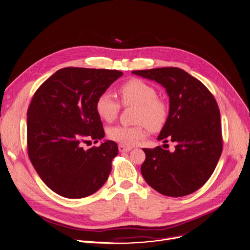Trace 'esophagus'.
<instances>
[{
	"label": "esophagus",
	"mask_w": 250,
	"mask_h": 250,
	"mask_svg": "<svg viewBox=\"0 0 250 250\" xmlns=\"http://www.w3.org/2000/svg\"><path fill=\"white\" fill-rule=\"evenodd\" d=\"M131 149L132 148L129 147V146H125L123 145H119V151H120V152H128V151H130Z\"/></svg>",
	"instance_id": "1"
}]
</instances>
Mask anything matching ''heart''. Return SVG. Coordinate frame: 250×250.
<instances>
[{
  "label": "heart",
  "mask_w": 250,
  "mask_h": 250,
  "mask_svg": "<svg viewBox=\"0 0 250 250\" xmlns=\"http://www.w3.org/2000/svg\"><path fill=\"white\" fill-rule=\"evenodd\" d=\"M121 102L124 105H135L133 126L117 125L109 129L111 139L125 146H136L146 135L147 128L158 131L166 124L169 117V104L158 97L157 89L144 80L130 79L119 87ZM96 111L102 120L114 121L120 104L109 91L102 92L96 102Z\"/></svg>",
  "instance_id": "1"
}]
</instances>
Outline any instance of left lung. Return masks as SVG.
Segmentation results:
<instances>
[{
	"label": "left lung",
	"mask_w": 250,
	"mask_h": 250,
	"mask_svg": "<svg viewBox=\"0 0 250 250\" xmlns=\"http://www.w3.org/2000/svg\"><path fill=\"white\" fill-rule=\"evenodd\" d=\"M166 88L170 109L159 140L175 142V150L142 148L141 174L158 192L172 197L193 193L209 179L223 150L221 115L210 91L177 67L132 71ZM168 146V145H164Z\"/></svg>",
	"instance_id": "8db88e82"
}]
</instances>
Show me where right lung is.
<instances>
[{"label":"right lung","instance_id":"right-lung-1","mask_svg":"<svg viewBox=\"0 0 250 250\" xmlns=\"http://www.w3.org/2000/svg\"><path fill=\"white\" fill-rule=\"evenodd\" d=\"M123 73L67 67L35 91L27 111L28 157L44 184L67 198H82L105 183L118 154L115 141L83 148L104 136L98 97Z\"/></svg>","mask_w":250,"mask_h":250}]
</instances>
